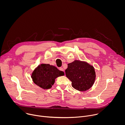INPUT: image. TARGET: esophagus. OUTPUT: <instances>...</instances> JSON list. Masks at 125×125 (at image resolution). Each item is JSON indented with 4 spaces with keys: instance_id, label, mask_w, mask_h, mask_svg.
I'll return each instance as SVG.
<instances>
[{
    "instance_id": "1",
    "label": "esophagus",
    "mask_w": 125,
    "mask_h": 125,
    "mask_svg": "<svg viewBox=\"0 0 125 125\" xmlns=\"http://www.w3.org/2000/svg\"><path fill=\"white\" fill-rule=\"evenodd\" d=\"M59 70H60V71H63V72H64V69H63V68H62V67L59 68ZM64 73H65V72H64Z\"/></svg>"
}]
</instances>
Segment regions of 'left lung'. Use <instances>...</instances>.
I'll return each mask as SVG.
<instances>
[{
    "mask_svg": "<svg viewBox=\"0 0 125 125\" xmlns=\"http://www.w3.org/2000/svg\"><path fill=\"white\" fill-rule=\"evenodd\" d=\"M65 74L72 82V86L79 91H86L90 88L96 77L93 66L79 60L68 64Z\"/></svg>",
    "mask_w": 125,
    "mask_h": 125,
    "instance_id": "obj_1",
    "label": "left lung"
}]
</instances>
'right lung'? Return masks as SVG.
<instances>
[{
    "instance_id": "obj_1",
    "label": "right lung",
    "mask_w": 125,
    "mask_h": 125,
    "mask_svg": "<svg viewBox=\"0 0 125 125\" xmlns=\"http://www.w3.org/2000/svg\"><path fill=\"white\" fill-rule=\"evenodd\" d=\"M63 75L64 73L56 67L42 64L34 70L31 78L35 84L43 89H49L54 84L57 77Z\"/></svg>"
}]
</instances>
